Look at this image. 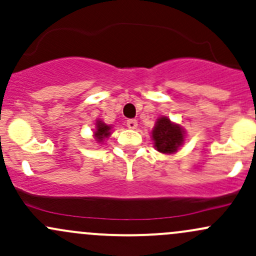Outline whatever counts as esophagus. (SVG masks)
Wrapping results in <instances>:
<instances>
[{"mask_svg": "<svg viewBox=\"0 0 256 256\" xmlns=\"http://www.w3.org/2000/svg\"><path fill=\"white\" fill-rule=\"evenodd\" d=\"M127 127L130 129H136L138 127V120H127Z\"/></svg>", "mask_w": 256, "mask_h": 256, "instance_id": "esophagus-1", "label": "esophagus"}]
</instances>
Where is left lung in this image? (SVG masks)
I'll return each instance as SVG.
<instances>
[{"label":"left lung","instance_id":"8db88e82","mask_svg":"<svg viewBox=\"0 0 256 256\" xmlns=\"http://www.w3.org/2000/svg\"><path fill=\"white\" fill-rule=\"evenodd\" d=\"M152 139L158 151L162 154H172L183 144V129L173 124L167 117H161L156 122L152 130Z\"/></svg>","mask_w":256,"mask_h":256}]
</instances>
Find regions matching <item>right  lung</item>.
I'll return each mask as SVG.
<instances>
[{
	"instance_id": "obj_1",
	"label": "right lung",
	"mask_w": 256,
	"mask_h": 256,
	"mask_svg": "<svg viewBox=\"0 0 256 256\" xmlns=\"http://www.w3.org/2000/svg\"><path fill=\"white\" fill-rule=\"evenodd\" d=\"M110 129L111 127L110 126H106L105 123L98 122V126H96V132H95V136L98 139V142H102L104 139L107 138L110 136Z\"/></svg>"
}]
</instances>
